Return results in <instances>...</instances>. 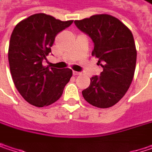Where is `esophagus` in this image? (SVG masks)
<instances>
[{"instance_id":"obj_1","label":"esophagus","mask_w":152,"mask_h":152,"mask_svg":"<svg viewBox=\"0 0 152 152\" xmlns=\"http://www.w3.org/2000/svg\"><path fill=\"white\" fill-rule=\"evenodd\" d=\"M81 73L80 72H77V71H73V75L74 76H78V75H80Z\"/></svg>"}]
</instances>
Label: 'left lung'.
<instances>
[{
	"label": "left lung",
	"mask_w": 152,
	"mask_h": 152,
	"mask_svg": "<svg viewBox=\"0 0 152 152\" xmlns=\"http://www.w3.org/2000/svg\"><path fill=\"white\" fill-rule=\"evenodd\" d=\"M74 23L92 39L91 54L103 68L100 76L91 78L90 86L82 91L83 97L96 107H111L123 98L134 77L137 49L133 34L119 19L106 14Z\"/></svg>",
	"instance_id": "1"
}]
</instances>
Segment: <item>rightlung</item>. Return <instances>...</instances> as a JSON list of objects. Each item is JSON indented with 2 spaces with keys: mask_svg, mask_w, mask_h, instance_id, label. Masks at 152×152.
Wrapping results in <instances>:
<instances>
[{
  "mask_svg": "<svg viewBox=\"0 0 152 152\" xmlns=\"http://www.w3.org/2000/svg\"><path fill=\"white\" fill-rule=\"evenodd\" d=\"M72 23L39 13L18 23L12 31L8 53L10 73L18 92L32 106L43 107L57 101L72 76L70 69L42 64L56 35Z\"/></svg>",
  "mask_w": 152,
  "mask_h": 152,
  "instance_id": "add662e5",
  "label": "right lung"
}]
</instances>
